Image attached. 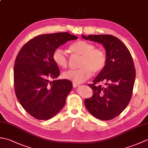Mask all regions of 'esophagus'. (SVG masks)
Returning a JSON list of instances; mask_svg holds the SVG:
<instances>
[{"instance_id":"esophagus-1","label":"esophagus","mask_w":148,"mask_h":148,"mask_svg":"<svg viewBox=\"0 0 148 148\" xmlns=\"http://www.w3.org/2000/svg\"><path fill=\"white\" fill-rule=\"evenodd\" d=\"M72 84H73V87H74V88H76V87H77V86H79V84L73 83H72Z\"/></svg>"}]
</instances>
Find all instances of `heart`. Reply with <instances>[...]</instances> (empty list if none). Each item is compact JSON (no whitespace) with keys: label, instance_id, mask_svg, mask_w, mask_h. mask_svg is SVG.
<instances>
[{"label":"heart","instance_id":"1","mask_svg":"<svg viewBox=\"0 0 148 148\" xmlns=\"http://www.w3.org/2000/svg\"><path fill=\"white\" fill-rule=\"evenodd\" d=\"M73 55L81 56L79 66L80 68L64 72L62 76L65 79L75 83H81L88 79L94 73L101 72L106 65L107 58L105 52L95 49V46L86 40H80L72 43L69 47ZM53 59L58 67H67L68 57L62 48H56L53 53Z\"/></svg>","mask_w":148,"mask_h":148}]
</instances>
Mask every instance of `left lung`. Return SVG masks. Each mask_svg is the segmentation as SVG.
<instances>
[{
  "label": "left lung",
  "mask_w": 148,
  "mask_h": 148,
  "mask_svg": "<svg viewBox=\"0 0 148 148\" xmlns=\"http://www.w3.org/2000/svg\"><path fill=\"white\" fill-rule=\"evenodd\" d=\"M83 39L101 44L105 48L106 65L93 84V95L84 100L91 114L100 120H110L124 111L132 95L136 69L132 55L120 40L111 35H82ZM99 82L103 86L97 85Z\"/></svg>",
  "instance_id": "8db88e82"
}]
</instances>
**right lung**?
<instances>
[{
    "label": "right lung",
    "instance_id": "add662e5",
    "mask_svg": "<svg viewBox=\"0 0 148 148\" xmlns=\"http://www.w3.org/2000/svg\"><path fill=\"white\" fill-rule=\"evenodd\" d=\"M77 39L68 32L43 34L30 40L19 51L14 66L16 95L23 109L35 118L49 119L65 106L72 84L67 79L49 81L60 75L53 53Z\"/></svg>",
    "mask_w": 148,
    "mask_h": 148
}]
</instances>
